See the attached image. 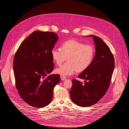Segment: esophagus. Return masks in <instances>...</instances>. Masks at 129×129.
Here are the masks:
<instances>
[{
	"mask_svg": "<svg viewBox=\"0 0 129 129\" xmlns=\"http://www.w3.org/2000/svg\"><path fill=\"white\" fill-rule=\"evenodd\" d=\"M60 78H61V80H63V81L66 79V77L65 76H62V75L60 76Z\"/></svg>",
	"mask_w": 129,
	"mask_h": 129,
	"instance_id": "obj_1",
	"label": "esophagus"
}]
</instances>
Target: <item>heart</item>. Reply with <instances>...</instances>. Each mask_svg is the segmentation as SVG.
<instances>
[{"instance_id":"obj_1","label":"heart","mask_w":129,"mask_h":129,"mask_svg":"<svg viewBox=\"0 0 129 129\" xmlns=\"http://www.w3.org/2000/svg\"><path fill=\"white\" fill-rule=\"evenodd\" d=\"M61 50L53 49L51 55L57 65H61L67 58L68 62L55 70L56 74L66 76L74 74L76 71L82 72L89 67L94 58L95 50L89 44L76 40L65 42Z\"/></svg>"}]
</instances>
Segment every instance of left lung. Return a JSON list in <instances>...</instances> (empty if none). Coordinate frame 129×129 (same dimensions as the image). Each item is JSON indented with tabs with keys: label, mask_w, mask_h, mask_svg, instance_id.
Wrapping results in <instances>:
<instances>
[{
	"label": "left lung",
	"mask_w": 129,
	"mask_h": 129,
	"mask_svg": "<svg viewBox=\"0 0 129 129\" xmlns=\"http://www.w3.org/2000/svg\"><path fill=\"white\" fill-rule=\"evenodd\" d=\"M93 38L96 53L92 63L78 77L85 80L73 79L70 96L75 104L88 107L96 104L107 92L115 67L114 57L108 46L100 37Z\"/></svg>",
	"instance_id": "1"
}]
</instances>
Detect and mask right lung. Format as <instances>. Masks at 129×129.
<instances>
[{
	"mask_svg": "<svg viewBox=\"0 0 129 129\" xmlns=\"http://www.w3.org/2000/svg\"><path fill=\"white\" fill-rule=\"evenodd\" d=\"M58 39L54 32L35 31L22 42L14 55L16 89L23 101L33 107L50 104L54 88L60 81L57 74L46 77L54 68L51 50Z\"/></svg>",
	"mask_w": 129,
	"mask_h": 129,
	"instance_id": "obj_1",
	"label": "right lung"
}]
</instances>
